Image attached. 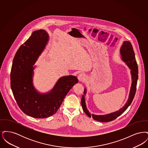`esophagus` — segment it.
Listing matches in <instances>:
<instances>
[{"label": "esophagus", "mask_w": 148, "mask_h": 148, "mask_svg": "<svg viewBox=\"0 0 148 148\" xmlns=\"http://www.w3.org/2000/svg\"><path fill=\"white\" fill-rule=\"evenodd\" d=\"M77 79H78V80H79V82H82V81H84V80L85 77V75L81 73V74H79L78 75Z\"/></svg>", "instance_id": "1"}]
</instances>
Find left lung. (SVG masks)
<instances>
[{
  "mask_svg": "<svg viewBox=\"0 0 148 148\" xmlns=\"http://www.w3.org/2000/svg\"><path fill=\"white\" fill-rule=\"evenodd\" d=\"M120 54L121 56V60L130 69L132 85L128 99L125 105L121 108H120L119 110L104 115H95L94 114H91L87 109L85 100V96L86 94V88H85L84 95L82 96L81 100L82 108L86 115H88L89 118L92 117V119L95 120H97L100 122H108L116 119L127 110V108L131 104L134 99L136 89L137 81L138 79V67L135 59L133 48L130 42L128 41L123 42L120 49Z\"/></svg>",
  "mask_w": 148,
  "mask_h": 148,
  "instance_id": "obj_1",
  "label": "left lung"
}]
</instances>
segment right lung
Returning <instances> with one entry per match:
<instances>
[{
	"label": "right lung",
	"mask_w": 148,
	"mask_h": 148,
	"mask_svg": "<svg viewBox=\"0 0 148 148\" xmlns=\"http://www.w3.org/2000/svg\"><path fill=\"white\" fill-rule=\"evenodd\" d=\"M49 41L42 29L34 32L16 51L10 73V85L14 98L21 111L30 116L42 119L56 113L65 96L78 83L77 77H60L48 92H39L33 84L34 65Z\"/></svg>",
	"instance_id": "add662e5"
}]
</instances>
